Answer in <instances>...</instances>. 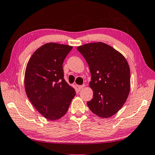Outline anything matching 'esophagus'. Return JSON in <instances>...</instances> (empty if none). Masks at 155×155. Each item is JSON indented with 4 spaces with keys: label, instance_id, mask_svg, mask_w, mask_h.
<instances>
[{
    "label": "esophagus",
    "instance_id": "34e87169",
    "mask_svg": "<svg viewBox=\"0 0 155 155\" xmlns=\"http://www.w3.org/2000/svg\"><path fill=\"white\" fill-rule=\"evenodd\" d=\"M84 87H85V85H84V84H83V85H79V86H78V88L80 89V90L84 88Z\"/></svg>",
    "mask_w": 155,
    "mask_h": 155
}]
</instances>
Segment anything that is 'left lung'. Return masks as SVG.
<instances>
[{
    "label": "left lung",
    "instance_id": "left-lung-1",
    "mask_svg": "<svg viewBox=\"0 0 155 155\" xmlns=\"http://www.w3.org/2000/svg\"><path fill=\"white\" fill-rule=\"evenodd\" d=\"M91 73L90 87L93 98L87 102L90 110L102 118H109L121 109L130 91V69L121 53L98 42L80 46Z\"/></svg>",
    "mask_w": 155,
    "mask_h": 155
}]
</instances>
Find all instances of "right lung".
<instances>
[{
    "label": "right lung",
    "instance_id": "add662e5",
    "mask_svg": "<svg viewBox=\"0 0 155 155\" xmlns=\"http://www.w3.org/2000/svg\"><path fill=\"white\" fill-rule=\"evenodd\" d=\"M71 46L49 42L31 55L25 71L26 94L42 116L51 121L65 115L75 95L64 79L63 63Z\"/></svg>",
    "mask_w": 155,
    "mask_h": 155
}]
</instances>
